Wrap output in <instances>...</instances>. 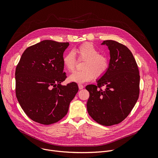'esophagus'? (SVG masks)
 Instances as JSON below:
<instances>
[{
  "mask_svg": "<svg viewBox=\"0 0 158 158\" xmlns=\"http://www.w3.org/2000/svg\"><path fill=\"white\" fill-rule=\"evenodd\" d=\"M78 87H79V89L80 90H81V89H82L84 88V86H83V85H82V84H79V85H78Z\"/></svg>",
  "mask_w": 158,
  "mask_h": 158,
  "instance_id": "34e87169",
  "label": "esophagus"
}]
</instances>
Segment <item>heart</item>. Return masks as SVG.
<instances>
[{
  "mask_svg": "<svg viewBox=\"0 0 158 158\" xmlns=\"http://www.w3.org/2000/svg\"><path fill=\"white\" fill-rule=\"evenodd\" d=\"M79 59L84 60L82 71L74 72L69 76V80L78 84L91 81L94 77L99 79L107 71L109 67V59L104 54L99 53V50L91 43H84L76 49ZM65 68L73 71L76 65V59L73 51L66 53L62 58Z\"/></svg>",
  "mask_w": 158,
  "mask_h": 158,
  "instance_id": "1",
  "label": "heart"
}]
</instances>
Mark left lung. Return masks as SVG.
<instances>
[{"mask_svg":"<svg viewBox=\"0 0 158 158\" xmlns=\"http://www.w3.org/2000/svg\"><path fill=\"white\" fill-rule=\"evenodd\" d=\"M101 44L106 45L110 51L109 67L97 85L85 87L89 92L87 109L96 122L109 126L125 119L136 104L140 76L136 60L126 46L112 40Z\"/></svg>","mask_w":158,"mask_h":158,"instance_id":"1","label":"left lung"}]
</instances>
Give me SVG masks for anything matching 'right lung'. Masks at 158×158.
<instances>
[{
    "label": "right lung",
    "instance_id": "add662e5",
    "mask_svg": "<svg viewBox=\"0 0 158 158\" xmlns=\"http://www.w3.org/2000/svg\"><path fill=\"white\" fill-rule=\"evenodd\" d=\"M69 42L44 40L27 48L15 69V94L25 113L32 121L49 125L62 119L78 92L76 82L61 85L64 51Z\"/></svg>",
    "mask_w": 158,
    "mask_h": 158
}]
</instances>
